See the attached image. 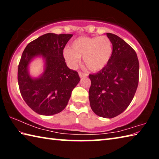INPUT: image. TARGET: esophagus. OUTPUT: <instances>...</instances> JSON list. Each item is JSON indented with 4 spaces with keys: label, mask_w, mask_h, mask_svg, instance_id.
<instances>
[{
    "label": "esophagus",
    "mask_w": 159,
    "mask_h": 159,
    "mask_svg": "<svg viewBox=\"0 0 159 159\" xmlns=\"http://www.w3.org/2000/svg\"><path fill=\"white\" fill-rule=\"evenodd\" d=\"M79 76L80 77V78H82V77H84V76H87V74H85V73H83V72H82V71H79Z\"/></svg>",
    "instance_id": "1"
}]
</instances>
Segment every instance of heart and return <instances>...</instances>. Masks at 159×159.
Here are the masks:
<instances>
[{
  "label": "heart",
  "mask_w": 159,
  "mask_h": 159,
  "mask_svg": "<svg viewBox=\"0 0 159 159\" xmlns=\"http://www.w3.org/2000/svg\"><path fill=\"white\" fill-rule=\"evenodd\" d=\"M113 43L106 36H83L74 40L71 48H66L63 56L71 68H76L83 57V63L92 71H98L109 64L113 54Z\"/></svg>",
  "instance_id": "heart-1"
}]
</instances>
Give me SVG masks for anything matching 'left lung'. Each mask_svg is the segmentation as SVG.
I'll list each match as a JSON object with an SVG mask.
<instances>
[{
    "instance_id": "8db88e82",
    "label": "left lung",
    "mask_w": 159,
    "mask_h": 159,
    "mask_svg": "<svg viewBox=\"0 0 159 159\" xmlns=\"http://www.w3.org/2000/svg\"><path fill=\"white\" fill-rule=\"evenodd\" d=\"M107 36L114 50L109 64L89 75V100L95 114L111 118L124 111L133 100L139 82V61L135 51L122 39L111 33Z\"/></svg>"
}]
</instances>
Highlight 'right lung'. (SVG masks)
<instances>
[{"mask_svg":"<svg viewBox=\"0 0 159 159\" xmlns=\"http://www.w3.org/2000/svg\"><path fill=\"white\" fill-rule=\"evenodd\" d=\"M72 36L48 33L29 43L24 50L18 65L19 88L26 104L37 114L50 116L61 112L80 81L78 72L68 68L63 56ZM38 55L46 58V69L42 77L33 80L28 74V65Z\"/></svg>","mask_w":159,"mask_h":159,"instance_id":"obj_1","label":"right lung"}]
</instances>
